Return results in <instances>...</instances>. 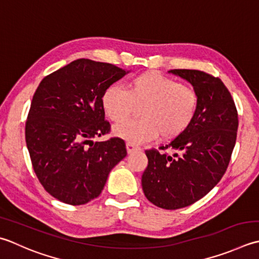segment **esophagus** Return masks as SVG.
I'll return each mask as SVG.
<instances>
[{"mask_svg": "<svg viewBox=\"0 0 259 259\" xmlns=\"http://www.w3.org/2000/svg\"><path fill=\"white\" fill-rule=\"evenodd\" d=\"M126 150H128L129 154H131V153H134V151L141 150V148L139 146H136V145L131 144V143H126Z\"/></svg>", "mask_w": 259, "mask_h": 259, "instance_id": "1", "label": "esophagus"}]
</instances>
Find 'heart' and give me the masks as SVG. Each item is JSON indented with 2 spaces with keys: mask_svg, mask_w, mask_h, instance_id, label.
Segmentation results:
<instances>
[{
  "mask_svg": "<svg viewBox=\"0 0 259 259\" xmlns=\"http://www.w3.org/2000/svg\"><path fill=\"white\" fill-rule=\"evenodd\" d=\"M199 103V93L193 88L154 70L131 77L125 90L110 86L101 98L105 115L116 123L142 106L140 119L114 128L116 136L131 144L147 143L158 134L164 140L176 138L193 122Z\"/></svg>",
  "mask_w": 259,
  "mask_h": 259,
  "instance_id": "heart-1",
  "label": "heart"
}]
</instances>
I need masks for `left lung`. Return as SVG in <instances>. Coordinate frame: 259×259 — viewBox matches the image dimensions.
I'll use <instances>...</instances> for the list:
<instances>
[{
	"label": "left lung",
	"mask_w": 259,
	"mask_h": 259,
	"mask_svg": "<svg viewBox=\"0 0 259 259\" xmlns=\"http://www.w3.org/2000/svg\"><path fill=\"white\" fill-rule=\"evenodd\" d=\"M169 72L193 85L199 109L183 134L159 151L146 150L148 165L141 184L151 203L176 210L195 203L219 183L229 165L239 121L234 99L219 77L196 69Z\"/></svg>",
	"instance_id": "obj_1"
}]
</instances>
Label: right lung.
<instances>
[{
    "instance_id": "obj_1",
    "label": "right lung",
    "mask_w": 259,
    "mask_h": 259,
    "mask_svg": "<svg viewBox=\"0 0 259 259\" xmlns=\"http://www.w3.org/2000/svg\"><path fill=\"white\" fill-rule=\"evenodd\" d=\"M125 75L109 63L77 59L40 82L25 121V143L40 184L55 199L85 204L102 192L111 169L126 156L119 137L110 134L101 98Z\"/></svg>"
}]
</instances>
